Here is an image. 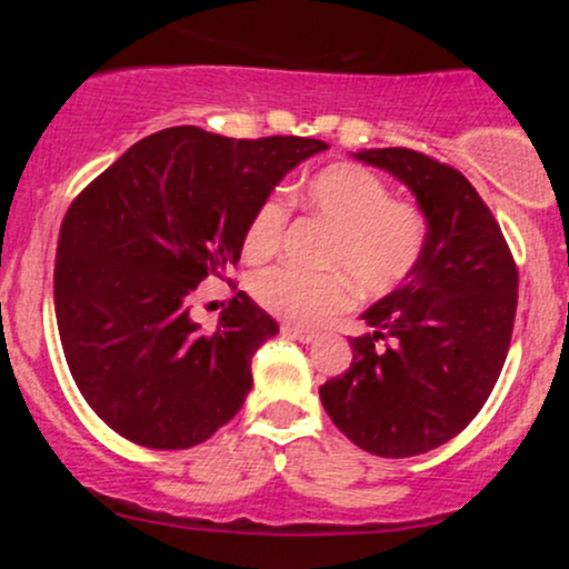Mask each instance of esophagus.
<instances>
[{"label":"esophagus","mask_w":569,"mask_h":569,"mask_svg":"<svg viewBox=\"0 0 569 569\" xmlns=\"http://www.w3.org/2000/svg\"><path fill=\"white\" fill-rule=\"evenodd\" d=\"M280 331H283L286 337L299 339V342H312V339H318L316 331L302 329V326H293V323H283V326H280Z\"/></svg>","instance_id":"34e87169"}]
</instances>
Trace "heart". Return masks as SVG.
I'll return each mask as SVG.
<instances>
[{
	"instance_id": "obj_1",
	"label": "heart",
	"mask_w": 569,
	"mask_h": 569,
	"mask_svg": "<svg viewBox=\"0 0 569 569\" xmlns=\"http://www.w3.org/2000/svg\"><path fill=\"white\" fill-rule=\"evenodd\" d=\"M299 200L326 219L331 234L321 262L329 270L267 267L251 278V293L283 321L318 326L352 305V283L363 299H382L415 276L428 248V219L411 200L390 198L377 173L358 162H331L305 181ZM289 206L280 194L253 208L243 230V257L264 262L283 243Z\"/></svg>"
}]
</instances>
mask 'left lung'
I'll use <instances>...</instances> for the list:
<instances>
[{"instance_id": "8db88e82", "label": "left lung", "mask_w": 569, "mask_h": 569, "mask_svg": "<svg viewBox=\"0 0 569 569\" xmlns=\"http://www.w3.org/2000/svg\"><path fill=\"white\" fill-rule=\"evenodd\" d=\"M417 194L428 248L401 289L363 312L352 363L321 385L331 422L363 452L411 457L479 415L511 345L519 270L498 219L457 168L407 147L356 154Z\"/></svg>"}]
</instances>
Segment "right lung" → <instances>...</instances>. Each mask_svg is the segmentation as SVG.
<instances>
[{
	"instance_id": "add662e5",
	"label": "right lung",
	"mask_w": 569,
	"mask_h": 569,
	"mask_svg": "<svg viewBox=\"0 0 569 569\" xmlns=\"http://www.w3.org/2000/svg\"><path fill=\"white\" fill-rule=\"evenodd\" d=\"M323 149L302 136L166 128L71 200L58 232V335L82 398L122 439L189 449L243 407L253 352L278 323L238 291L202 331L192 293L227 278L253 208Z\"/></svg>"
}]
</instances>
